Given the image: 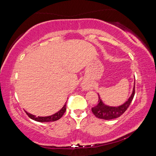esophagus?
<instances>
[{"instance_id": "obj_1", "label": "esophagus", "mask_w": 156, "mask_h": 156, "mask_svg": "<svg viewBox=\"0 0 156 156\" xmlns=\"http://www.w3.org/2000/svg\"><path fill=\"white\" fill-rule=\"evenodd\" d=\"M82 87H83V88L84 89H88V86L86 84H84V83L82 84Z\"/></svg>"}]
</instances>
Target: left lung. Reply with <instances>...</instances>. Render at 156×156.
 <instances>
[{
    "label": "left lung",
    "mask_w": 156,
    "mask_h": 156,
    "mask_svg": "<svg viewBox=\"0 0 156 156\" xmlns=\"http://www.w3.org/2000/svg\"><path fill=\"white\" fill-rule=\"evenodd\" d=\"M134 94H135V83H134L133 91L131 96H129L128 100L125 102H124L122 105H119L117 107L109 106L105 104L102 99L100 98V95L98 94L99 103L96 107H93L91 109L92 112L96 115V117L100 118L103 120H112L115 119L123 114L125 112V111L128 109V107L130 105L132 100L133 98Z\"/></svg>",
    "instance_id": "8db88e82"
}]
</instances>
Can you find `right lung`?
<instances>
[{
	"label": "right lung",
	"mask_w": 156,
	"mask_h": 156,
	"mask_svg": "<svg viewBox=\"0 0 156 156\" xmlns=\"http://www.w3.org/2000/svg\"><path fill=\"white\" fill-rule=\"evenodd\" d=\"M66 104H67V102H65L64 106H63L61 109L58 111V112H57L56 113H54V114H52L51 115H48V116H36L35 115L31 114L30 113H28L27 112H26V111L25 112L31 119L37 121V122H54V121L59 120L60 118L63 115V114H64L65 112H66Z\"/></svg>",
	"instance_id": "right-lung-1"
}]
</instances>
